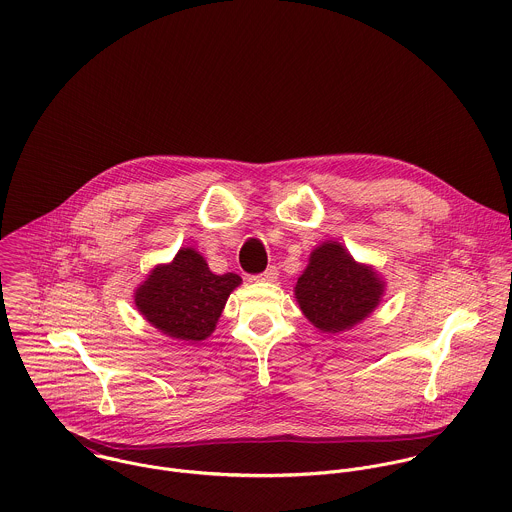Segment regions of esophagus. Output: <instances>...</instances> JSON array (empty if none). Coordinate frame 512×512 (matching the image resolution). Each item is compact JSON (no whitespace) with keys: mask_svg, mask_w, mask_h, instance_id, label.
<instances>
[{"mask_svg":"<svg viewBox=\"0 0 512 512\" xmlns=\"http://www.w3.org/2000/svg\"><path fill=\"white\" fill-rule=\"evenodd\" d=\"M277 275H279L277 267H273V265H271L265 273L255 275V277H253V281H255V283H273V281H277Z\"/></svg>","mask_w":512,"mask_h":512,"instance_id":"esophagus-1","label":"esophagus"}]
</instances>
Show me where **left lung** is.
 <instances>
[{
  "label": "left lung",
  "mask_w": 512,
  "mask_h": 512,
  "mask_svg": "<svg viewBox=\"0 0 512 512\" xmlns=\"http://www.w3.org/2000/svg\"><path fill=\"white\" fill-rule=\"evenodd\" d=\"M384 289L386 283L370 265L356 263L338 241H324L310 253L295 299L318 330L336 334L368 318Z\"/></svg>",
  "instance_id": "left-lung-1"
}]
</instances>
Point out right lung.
Segmentation results:
<instances>
[{
  "mask_svg": "<svg viewBox=\"0 0 512 512\" xmlns=\"http://www.w3.org/2000/svg\"><path fill=\"white\" fill-rule=\"evenodd\" d=\"M239 285V275H215L196 249L182 247L172 263L150 271L136 289L134 303L160 332L200 342L215 330L231 291Z\"/></svg>",
  "mask_w": 512,
  "mask_h": 512,
  "instance_id": "add662e5",
  "label": "right lung"
}]
</instances>
